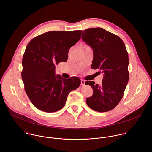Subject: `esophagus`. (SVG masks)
<instances>
[{"label": "esophagus", "instance_id": "esophagus-1", "mask_svg": "<svg viewBox=\"0 0 152 152\" xmlns=\"http://www.w3.org/2000/svg\"><path fill=\"white\" fill-rule=\"evenodd\" d=\"M80 85L82 86H83L85 85V80H83V79L80 80Z\"/></svg>", "mask_w": 152, "mask_h": 152}]
</instances>
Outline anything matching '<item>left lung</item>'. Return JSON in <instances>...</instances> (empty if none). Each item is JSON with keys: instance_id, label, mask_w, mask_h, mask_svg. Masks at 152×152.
<instances>
[{"instance_id": "left-lung-1", "label": "left lung", "mask_w": 152, "mask_h": 152, "mask_svg": "<svg viewBox=\"0 0 152 152\" xmlns=\"http://www.w3.org/2000/svg\"><path fill=\"white\" fill-rule=\"evenodd\" d=\"M82 38L93 50L91 68L103 73L100 85L94 81L85 82L93 89V95L86 99V103L96 111H109L121 100L129 80V57L125 45L118 36L101 28L82 31Z\"/></svg>"}]
</instances>
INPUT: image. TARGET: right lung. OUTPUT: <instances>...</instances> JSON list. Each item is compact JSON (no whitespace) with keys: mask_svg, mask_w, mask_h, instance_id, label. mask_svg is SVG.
Listing matches in <instances>:
<instances>
[{"mask_svg":"<svg viewBox=\"0 0 152 152\" xmlns=\"http://www.w3.org/2000/svg\"><path fill=\"white\" fill-rule=\"evenodd\" d=\"M82 31H50L34 38L26 46L21 77L25 90L38 110L53 113L64 106L69 94L80 85L77 77L55 75V66L66 62L69 49L80 39Z\"/></svg>","mask_w":152,"mask_h":152,"instance_id":"right-lung-1","label":"right lung"}]
</instances>
